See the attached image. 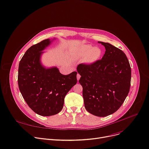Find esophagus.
Here are the masks:
<instances>
[{
    "instance_id": "obj_1",
    "label": "esophagus",
    "mask_w": 149,
    "mask_h": 149,
    "mask_svg": "<svg viewBox=\"0 0 149 149\" xmlns=\"http://www.w3.org/2000/svg\"><path fill=\"white\" fill-rule=\"evenodd\" d=\"M80 75L79 74H77V80H80Z\"/></svg>"
}]
</instances>
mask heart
Segmentation results:
<instances>
[{
	"label": "heart",
	"mask_w": 149,
	"mask_h": 149,
	"mask_svg": "<svg viewBox=\"0 0 149 149\" xmlns=\"http://www.w3.org/2000/svg\"><path fill=\"white\" fill-rule=\"evenodd\" d=\"M103 54V51L100 47H93L91 44L81 45L77 50V56L84 58L85 63L92 65L100 60Z\"/></svg>",
	"instance_id": "b5f03b06"
}]
</instances>
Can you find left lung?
<instances>
[{"label": "left lung", "mask_w": 149, "mask_h": 149, "mask_svg": "<svg viewBox=\"0 0 149 149\" xmlns=\"http://www.w3.org/2000/svg\"><path fill=\"white\" fill-rule=\"evenodd\" d=\"M105 52L101 60L94 64H80L77 72L81 76L86 110L98 117L115 113L130 92L131 69L126 54L114 45L103 42Z\"/></svg>", "instance_id": "1"}]
</instances>
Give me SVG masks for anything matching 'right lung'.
I'll use <instances>...</instances> for the list:
<instances>
[{
    "label": "right lung",
    "instance_id": "1",
    "mask_svg": "<svg viewBox=\"0 0 149 149\" xmlns=\"http://www.w3.org/2000/svg\"><path fill=\"white\" fill-rule=\"evenodd\" d=\"M54 39H45L30 47L18 66L19 91L29 107L42 116L60 112L66 95L77 82V72L65 75L57 67L46 68L42 64L43 50Z\"/></svg>",
    "mask_w": 149,
    "mask_h": 149
}]
</instances>
